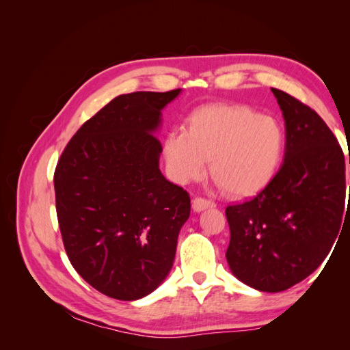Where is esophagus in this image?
Instances as JSON below:
<instances>
[{
	"mask_svg": "<svg viewBox=\"0 0 350 350\" xmlns=\"http://www.w3.org/2000/svg\"><path fill=\"white\" fill-rule=\"evenodd\" d=\"M213 207H216V204L210 200L201 198V197H197L193 200V208H194V211H197V213H200V211H203L206 208H213Z\"/></svg>",
	"mask_w": 350,
	"mask_h": 350,
	"instance_id": "34e87169",
	"label": "esophagus"
}]
</instances>
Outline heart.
Returning a JSON list of instances; mask_svg holds the SVG:
<instances>
[{"instance_id":"obj_1","label":"heart","mask_w":350,"mask_h":350,"mask_svg":"<svg viewBox=\"0 0 350 350\" xmlns=\"http://www.w3.org/2000/svg\"><path fill=\"white\" fill-rule=\"evenodd\" d=\"M286 146L282 124L243 105H208L191 113L188 130L166 135L167 171L178 184L210 172L234 197L262 191L276 176Z\"/></svg>"}]
</instances>
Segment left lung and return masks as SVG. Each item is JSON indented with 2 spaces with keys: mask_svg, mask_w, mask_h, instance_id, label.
Instances as JSON below:
<instances>
[{
  "mask_svg": "<svg viewBox=\"0 0 350 350\" xmlns=\"http://www.w3.org/2000/svg\"><path fill=\"white\" fill-rule=\"evenodd\" d=\"M271 92L284 120L283 165L260 194L226 207L229 269L261 292L289 289L320 267L340 230L346 197L345 156L332 130L298 99Z\"/></svg>",
  "mask_w": 350,
  "mask_h": 350,
  "instance_id": "8db88e82",
  "label": "left lung"
}]
</instances>
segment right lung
I'll list each match as a JSON object with an SVG mask.
<instances>
[{"mask_svg":"<svg viewBox=\"0 0 350 350\" xmlns=\"http://www.w3.org/2000/svg\"><path fill=\"white\" fill-rule=\"evenodd\" d=\"M181 89L112 99L84 122L54 175L57 216L72 267L100 293L135 301L172 269L189 196L162 175L154 135Z\"/></svg>","mask_w":350,"mask_h":350,"instance_id":"right-lung-1","label":"right lung"}]
</instances>
